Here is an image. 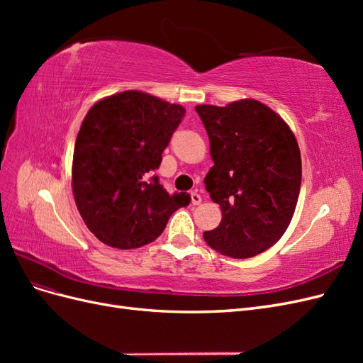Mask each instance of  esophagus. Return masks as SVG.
<instances>
[{
    "instance_id": "34e87169",
    "label": "esophagus",
    "mask_w": 363,
    "mask_h": 363,
    "mask_svg": "<svg viewBox=\"0 0 363 363\" xmlns=\"http://www.w3.org/2000/svg\"><path fill=\"white\" fill-rule=\"evenodd\" d=\"M191 203L192 206H199L201 203V195L199 192H191Z\"/></svg>"
}]
</instances>
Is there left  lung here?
<instances>
[{
  "label": "left lung",
  "instance_id": "8db88e82",
  "mask_svg": "<svg viewBox=\"0 0 363 363\" xmlns=\"http://www.w3.org/2000/svg\"><path fill=\"white\" fill-rule=\"evenodd\" d=\"M211 140L204 183L223 219L207 245L233 259L268 250L286 232L298 201L301 156L288 124L256 100L195 107Z\"/></svg>",
  "mask_w": 363,
  "mask_h": 363
}]
</instances>
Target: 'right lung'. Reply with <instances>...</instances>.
<instances>
[{"label":"right lung","mask_w":363,"mask_h":363,"mask_svg":"<svg viewBox=\"0 0 363 363\" xmlns=\"http://www.w3.org/2000/svg\"><path fill=\"white\" fill-rule=\"evenodd\" d=\"M186 111L125 91L98 101L84 116L72 160V192L87 228L103 244L139 248L157 239L191 195H169L152 171Z\"/></svg>","instance_id":"add662e5"}]
</instances>
